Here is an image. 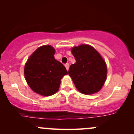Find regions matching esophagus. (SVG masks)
<instances>
[{"label": "esophagus", "instance_id": "obj_1", "mask_svg": "<svg viewBox=\"0 0 134 134\" xmlns=\"http://www.w3.org/2000/svg\"><path fill=\"white\" fill-rule=\"evenodd\" d=\"M65 67L66 69H67V71H68L69 69V64H66L65 65Z\"/></svg>", "mask_w": 134, "mask_h": 134}]
</instances>
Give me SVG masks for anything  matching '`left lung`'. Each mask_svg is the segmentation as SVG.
I'll return each mask as SVG.
<instances>
[{
    "instance_id": "1",
    "label": "left lung",
    "mask_w": 134,
    "mask_h": 134,
    "mask_svg": "<svg viewBox=\"0 0 134 134\" xmlns=\"http://www.w3.org/2000/svg\"><path fill=\"white\" fill-rule=\"evenodd\" d=\"M76 63L70 65L69 75L80 93L86 95L99 92L107 77L104 60L94 48L82 44L71 48Z\"/></svg>"
}]
</instances>
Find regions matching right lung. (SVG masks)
Listing matches in <instances>:
<instances>
[{"instance_id": "right-lung-1", "label": "right lung", "mask_w": 134, "mask_h": 134, "mask_svg": "<svg viewBox=\"0 0 134 134\" xmlns=\"http://www.w3.org/2000/svg\"><path fill=\"white\" fill-rule=\"evenodd\" d=\"M51 45L38 47L27 58L24 69L27 84L35 93L43 96L54 94L59 90L61 79L67 71L54 57Z\"/></svg>"}]
</instances>
